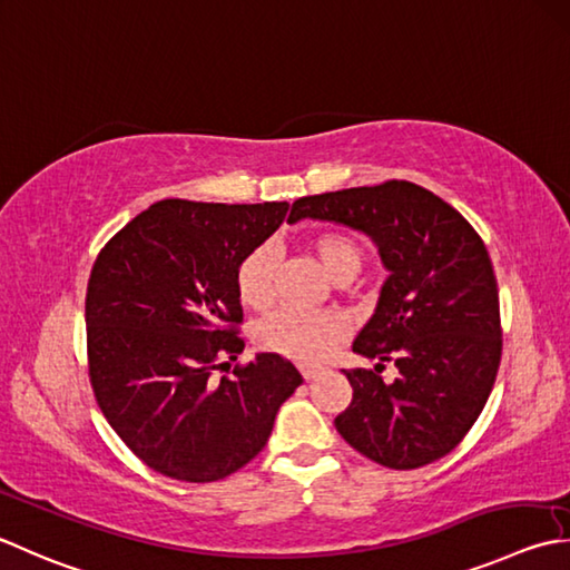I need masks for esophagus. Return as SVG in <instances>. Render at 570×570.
I'll use <instances>...</instances> for the list:
<instances>
[{"label": "esophagus", "instance_id": "esophagus-1", "mask_svg": "<svg viewBox=\"0 0 570 570\" xmlns=\"http://www.w3.org/2000/svg\"><path fill=\"white\" fill-rule=\"evenodd\" d=\"M298 371L304 375V381H314L321 371V365H298Z\"/></svg>", "mask_w": 570, "mask_h": 570}]
</instances>
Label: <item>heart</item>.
<instances>
[{"mask_svg":"<svg viewBox=\"0 0 570 570\" xmlns=\"http://www.w3.org/2000/svg\"><path fill=\"white\" fill-rule=\"evenodd\" d=\"M321 269L333 282H348L358 274L363 249L351 234L326 229L308 242ZM237 294L244 306L266 311L276 296V254L272 244L254 247L237 266ZM345 336V318L333 311L304 314V311H276L256 328V343L262 351L286 355L301 363H314L331 351L333 343Z\"/></svg>","mask_w":570,"mask_h":570,"instance_id":"heart-1","label":"heart"}]
</instances>
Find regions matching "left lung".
Wrapping results in <instances>:
<instances>
[{
  "instance_id": "left-lung-1",
  "label": "left lung",
  "mask_w": 570,
  "mask_h": 570,
  "mask_svg": "<svg viewBox=\"0 0 570 570\" xmlns=\"http://www.w3.org/2000/svg\"><path fill=\"white\" fill-rule=\"evenodd\" d=\"M294 219H331L365 232L387 282L353 351L375 371L345 377L353 400L341 438L387 470H417L450 454L492 393L501 363L499 288L482 237L452 205L407 180L301 197ZM399 367L383 384L382 363Z\"/></svg>"
}]
</instances>
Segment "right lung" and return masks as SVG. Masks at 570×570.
<instances>
[{
	"label": "right lung",
	"mask_w": 570,
	"mask_h": 570,
	"mask_svg": "<svg viewBox=\"0 0 570 570\" xmlns=\"http://www.w3.org/2000/svg\"><path fill=\"white\" fill-rule=\"evenodd\" d=\"M286 203L163 199L106 242L86 288L88 377L108 425L150 470L217 482L269 440L301 373L244 351L237 266L282 225Z\"/></svg>",
	"instance_id": "add662e5"
}]
</instances>
